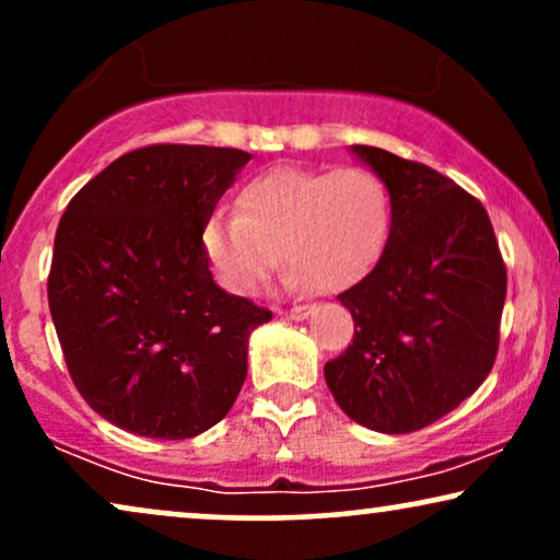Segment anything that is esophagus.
Segmentation results:
<instances>
[{
  "label": "esophagus",
  "instance_id": "obj_1",
  "mask_svg": "<svg viewBox=\"0 0 560 560\" xmlns=\"http://www.w3.org/2000/svg\"><path fill=\"white\" fill-rule=\"evenodd\" d=\"M281 315L289 317V320H304L310 313H313V304H294V307L289 310H279Z\"/></svg>",
  "mask_w": 560,
  "mask_h": 560
}]
</instances>
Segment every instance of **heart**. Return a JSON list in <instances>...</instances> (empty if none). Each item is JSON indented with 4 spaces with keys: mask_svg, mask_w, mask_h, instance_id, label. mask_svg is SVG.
Here are the masks:
<instances>
[{
    "mask_svg": "<svg viewBox=\"0 0 560 560\" xmlns=\"http://www.w3.org/2000/svg\"><path fill=\"white\" fill-rule=\"evenodd\" d=\"M390 228V198L372 170L273 167L245 183L237 214L214 211L201 247L232 294L253 296L281 264L289 284L341 292L380 258Z\"/></svg>",
    "mask_w": 560,
    "mask_h": 560,
    "instance_id": "obj_1",
    "label": "heart"
}]
</instances>
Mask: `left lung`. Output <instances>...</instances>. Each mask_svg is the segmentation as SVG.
Wrapping results in <instances>:
<instances>
[{
	"mask_svg": "<svg viewBox=\"0 0 560 560\" xmlns=\"http://www.w3.org/2000/svg\"><path fill=\"white\" fill-rule=\"evenodd\" d=\"M390 190L377 266L338 294L353 338L325 364L349 419L382 434L434 423L478 390L499 351L506 266L483 203L447 175L353 144Z\"/></svg>",
	"mask_w": 560,
	"mask_h": 560,
	"instance_id": "1",
	"label": "left lung"
}]
</instances>
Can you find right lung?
<instances>
[{"label": "right lung", "instance_id": "add662e5", "mask_svg": "<svg viewBox=\"0 0 560 560\" xmlns=\"http://www.w3.org/2000/svg\"><path fill=\"white\" fill-rule=\"evenodd\" d=\"M247 160L228 147H141L63 211L48 307L74 387L118 429L196 436L243 387L247 338L271 310L214 284L201 230Z\"/></svg>", "mask_w": 560, "mask_h": 560}]
</instances>
